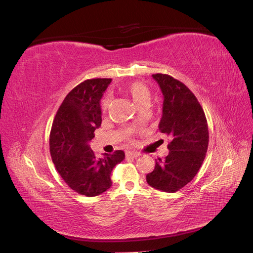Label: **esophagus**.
<instances>
[{
	"mask_svg": "<svg viewBox=\"0 0 253 253\" xmlns=\"http://www.w3.org/2000/svg\"><path fill=\"white\" fill-rule=\"evenodd\" d=\"M126 157H127V158H128V157L136 158V157L140 156L139 153H137V152H132V151H128V152H126Z\"/></svg>",
	"mask_w": 253,
	"mask_h": 253,
	"instance_id": "1",
	"label": "esophagus"
}]
</instances>
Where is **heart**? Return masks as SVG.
Listing matches in <instances>:
<instances>
[{
    "label": "heart",
    "mask_w": 253,
    "mask_h": 253,
    "mask_svg": "<svg viewBox=\"0 0 253 253\" xmlns=\"http://www.w3.org/2000/svg\"><path fill=\"white\" fill-rule=\"evenodd\" d=\"M124 90L126 93L131 96V98L134 100V102L141 108L144 104H148L150 100V89L145 85L144 83L140 81H133L131 83L126 84L124 87ZM110 105V96L106 95L102 98L100 102V109L102 112H106Z\"/></svg>",
    "instance_id": "obj_1"
}]
</instances>
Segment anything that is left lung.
I'll list each match as a JSON object with an SVG mask.
<instances>
[{"mask_svg": "<svg viewBox=\"0 0 253 253\" xmlns=\"http://www.w3.org/2000/svg\"><path fill=\"white\" fill-rule=\"evenodd\" d=\"M164 95L159 132L169 135V154L158 159L147 175L149 185L173 193L194 178L203 165L209 143L208 124L202 105L182 82L166 74L152 75Z\"/></svg>", "mask_w": 253, "mask_h": 253, "instance_id": "left-lung-1", "label": "left lung"}]
</instances>
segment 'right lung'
I'll use <instances>...</instances> for the list:
<instances>
[{"mask_svg": "<svg viewBox=\"0 0 253 253\" xmlns=\"http://www.w3.org/2000/svg\"><path fill=\"white\" fill-rule=\"evenodd\" d=\"M111 82L108 78L88 79L73 88L60 105L49 135L58 173L75 192L89 197L111 188V172L126 156L117 150L97 158L89 147L95 129L101 126L100 99Z\"/></svg>", "mask_w": 253, "mask_h": 253, "instance_id": "1", "label": "right lung"}]
</instances>
